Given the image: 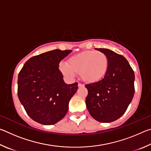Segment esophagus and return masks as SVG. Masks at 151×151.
Listing matches in <instances>:
<instances>
[{
	"mask_svg": "<svg viewBox=\"0 0 151 151\" xmlns=\"http://www.w3.org/2000/svg\"><path fill=\"white\" fill-rule=\"evenodd\" d=\"M78 87H83L84 85H83V84H81V83H78Z\"/></svg>",
	"mask_w": 151,
	"mask_h": 151,
	"instance_id": "1",
	"label": "esophagus"
}]
</instances>
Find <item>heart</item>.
<instances>
[{
  "mask_svg": "<svg viewBox=\"0 0 151 151\" xmlns=\"http://www.w3.org/2000/svg\"><path fill=\"white\" fill-rule=\"evenodd\" d=\"M107 56L101 51L86 50L78 53L68 59V63L62 61L59 69L68 79H73L77 73L84 81L94 83L101 81L109 70Z\"/></svg>",
  "mask_w": 151,
  "mask_h": 151,
  "instance_id": "heart-1",
  "label": "heart"
}]
</instances>
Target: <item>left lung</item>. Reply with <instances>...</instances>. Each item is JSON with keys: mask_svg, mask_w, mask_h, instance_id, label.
Masks as SVG:
<instances>
[{"mask_svg": "<svg viewBox=\"0 0 151 151\" xmlns=\"http://www.w3.org/2000/svg\"><path fill=\"white\" fill-rule=\"evenodd\" d=\"M109 58L106 76L97 83L88 84L86 105L91 115L101 122L119 119L131 103L134 93V73L123 56L107 48H96Z\"/></svg>", "mask_w": 151, "mask_h": 151, "instance_id": "obj_1", "label": "left lung"}]
</instances>
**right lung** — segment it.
I'll return each mask as SVG.
<instances>
[{
	"label": "right lung",
	"mask_w": 151,
	"mask_h": 151,
	"mask_svg": "<svg viewBox=\"0 0 151 151\" xmlns=\"http://www.w3.org/2000/svg\"><path fill=\"white\" fill-rule=\"evenodd\" d=\"M72 52L58 49L28 60L18 76V96L30 118L40 124L51 125L64 118L68 103L78 89V83L63 80L59 63Z\"/></svg>",
	"instance_id": "obj_1"
}]
</instances>
